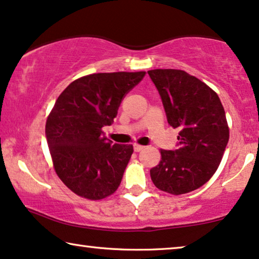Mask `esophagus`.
<instances>
[{
    "instance_id": "obj_1",
    "label": "esophagus",
    "mask_w": 259,
    "mask_h": 259,
    "mask_svg": "<svg viewBox=\"0 0 259 259\" xmlns=\"http://www.w3.org/2000/svg\"><path fill=\"white\" fill-rule=\"evenodd\" d=\"M145 147H143V145H140V144H134V150L136 152H140L143 150Z\"/></svg>"
}]
</instances>
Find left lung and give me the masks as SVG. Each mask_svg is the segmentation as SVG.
<instances>
[{
  "instance_id": "8db88e82",
  "label": "left lung",
  "mask_w": 259,
  "mask_h": 259,
  "mask_svg": "<svg viewBox=\"0 0 259 259\" xmlns=\"http://www.w3.org/2000/svg\"><path fill=\"white\" fill-rule=\"evenodd\" d=\"M148 74L161 95L167 123L180 130V147L161 149L151 180L167 194H188L205 184L223 158L229 141L224 108L209 85L184 70L154 69Z\"/></svg>"
}]
</instances>
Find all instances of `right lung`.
Segmentation results:
<instances>
[{"label":"right lung","mask_w":259,"mask_h":259,"mask_svg":"<svg viewBox=\"0 0 259 259\" xmlns=\"http://www.w3.org/2000/svg\"><path fill=\"white\" fill-rule=\"evenodd\" d=\"M145 71L98 72L71 82L58 96L46 123L53 165L60 180L79 197L100 201L114 194L134 148L111 144L103 135L126 94Z\"/></svg>","instance_id":"add662e5"}]
</instances>
